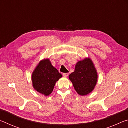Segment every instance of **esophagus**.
<instances>
[{"label": "esophagus", "instance_id": "esophagus-1", "mask_svg": "<svg viewBox=\"0 0 128 128\" xmlns=\"http://www.w3.org/2000/svg\"><path fill=\"white\" fill-rule=\"evenodd\" d=\"M68 74H69V73H62V75H63L64 77H67L68 76Z\"/></svg>", "mask_w": 128, "mask_h": 128}]
</instances>
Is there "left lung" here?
Listing matches in <instances>:
<instances>
[{"mask_svg":"<svg viewBox=\"0 0 128 128\" xmlns=\"http://www.w3.org/2000/svg\"><path fill=\"white\" fill-rule=\"evenodd\" d=\"M69 78L80 95L84 96L92 92L98 81V73L92 60L86 58L78 62Z\"/></svg>","mask_w":128,"mask_h":128,"instance_id":"8db88e82","label":"left lung"}]
</instances>
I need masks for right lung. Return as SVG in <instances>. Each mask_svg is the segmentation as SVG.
Listing matches in <instances>:
<instances>
[{
  "label": "right lung",
  "mask_w": 128,
  "mask_h": 128,
  "mask_svg": "<svg viewBox=\"0 0 128 128\" xmlns=\"http://www.w3.org/2000/svg\"><path fill=\"white\" fill-rule=\"evenodd\" d=\"M61 77L62 74L53 66L49 59L41 60L32 73L33 87L36 92L48 96L52 92L56 82Z\"/></svg>",
  "instance_id": "right-lung-1"
}]
</instances>
